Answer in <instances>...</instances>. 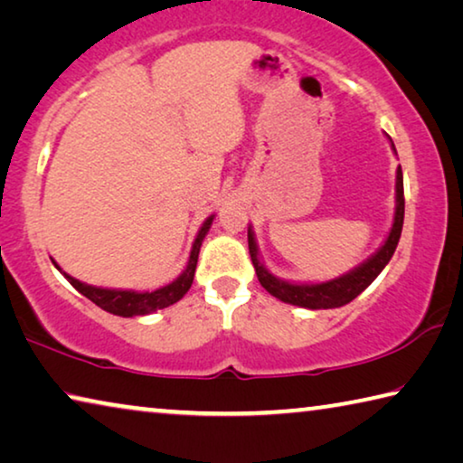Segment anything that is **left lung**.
Instances as JSON below:
<instances>
[{
	"mask_svg": "<svg viewBox=\"0 0 463 463\" xmlns=\"http://www.w3.org/2000/svg\"><path fill=\"white\" fill-rule=\"evenodd\" d=\"M392 141V139H390ZM393 147V143H392ZM396 151V147H393ZM404 225V180H402V168L398 165L396 172V213H393L392 230L385 238L383 246L377 252L367 259L359 267L348 270L346 275L332 279L326 283H289L283 279H277L270 275L267 267L259 259V246H256L254 232L248 227V248H250V259L256 269V277H259L260 285L270 295H275L277 299L291 306L307 307V309H332L351 303L359 293H363L367 287L375 281V277L385 269V264L396 252V246L400 241V233H402Z\"/></svg>",
	"mask_w": 463,
	"mask_h": 463,
	"instance_id": "8db88e82",
	"label": "left lung"
}]
</instances>
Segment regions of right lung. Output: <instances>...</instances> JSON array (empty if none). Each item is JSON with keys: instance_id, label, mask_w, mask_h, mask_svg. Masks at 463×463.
Returning <instances> with one entry per match:
<instances>
[{"instance_id": "1", "label": "right lung", "mask_w": 463, "mask_h": 463, "mask_svg": "<svg viewBox=\"0 0 463 463\" xmlns=\"http://www.w3.org/2000/svg\"><path fill=\"white\" fill-rule=\"evenodd\" d=\"M213 217H207V222L203 223V227L196 233V240L191 250V259H188L186 269L182 270V275L172 281L170 285L160 287L156 291H123V289H102V287H94V285H86L78 281L63 272L67 281H70L75 289H78L81 295H86L90 301H94L98 307H102L104 312L115 314V316H123V317H133V316H146L151 312H157V309H164L172 306V303L180 301L184 298V293L191 289L193 279H194V269H196V260H199V250L204 236H207L211 223H213ZM52 264L59 269V264L52 260ZM61 270V269H59Z\"/></svg>"}]
</instances>
